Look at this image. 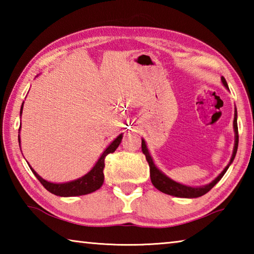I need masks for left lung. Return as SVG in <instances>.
Returning <instances> with one entry per match:
<instances>
[{"mask_svg":"<svg viewBox=\"0 0 254 254\" xmlns=\"http://www.w3.org/2000/svg\"><path fill=\"white\" fill-rule=\"evenodd\" d=\"M222 83L224 84L226 88L227 87V83L224 77H222ZM238 114H236V110L234 113V131H235V144H234V150H233V154H232L231 161L229 165L225 167V169L222 171V173L215 178L212 183L206 185V186L203 187H189V186H185V185H182L179 183H176L174 180H171L170 178L167 177L166 175H163L160 170H159L154 163L152 161V158L150 156V153L147 149V145H145L144 140H142V143H141V148H142V152L144 153L145 159L149 163L150 167V178H151V183L154 187H156L158 190H160L162 192H165L167 195H171V196H176V197H183V198H196V197H200L205 195L206 192H208L210 189H212L215 185H216L218 182H220L221 178L224 176L226 173V170L229 169L230 165L232 161L234 160L236 151H238V145H239V132H238Z\"/></svg>","mask_w":254,"mask_h":254,"instance_id":"left-lung-1","label":"left lung"}]
</instances>
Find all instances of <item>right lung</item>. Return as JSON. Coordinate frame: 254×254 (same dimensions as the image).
Returning a JSON list of instances; mask_svg holds the SVG:
<instances>
[{
    "label": "right lung",
    "mask_w": 254,
    "mask_h": 254,
    "mask_svg": "<svg viewBox=\"0 0 254 254\" xmlns=\"http://www.w3.org/2000/svg\"><path fill=\"white\" fill-rule=\"evenodd\" d=\"M22 106H21V112L20 114L22 113ZM122 140V134H120L117 139H115L113 142H112L109 147L106 148V150L101 156V158L98 159V161L96 162V165L93 167V169L89 171L88 174H86L83 177L76 180H72V182L69 183H65V184H54V183H49L47 180L42 179L39 175H38L36 171H34L31 167L30 169L32 170V173L34 176L38 178V180L42 184L47 190L50 191L51 194L57 195V196H62V197H70V196H80V195H86V194H91V192L100 189L101 186L104 183V170L105 167V157L109 153L114 152L117 148L121 143ZM19 142H20V135H19Z\"/></svg>",
    "instance_id": "obj_1"
}]
</instances>
